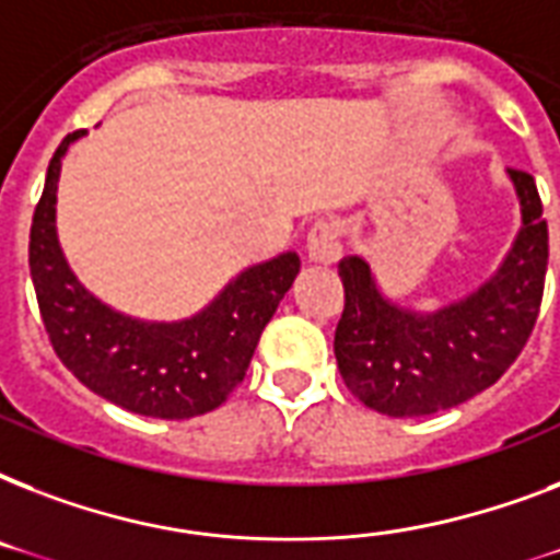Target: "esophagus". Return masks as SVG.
Returning <instances> with one entry per match:
<instances>
[{"instance_id":"1","label":"esophagus","mask_w":560,"mask_h":560,"mask_svg":"<svg viewBox=\"0 0 560 560\" xmlns=\"http://www.w3.org/2000/svg\"><path fill=\"white\" fill-rule=\"evenodd\" d=\"M340 235L328 220H316L305 241V258L314 264H334L340 258Z\"/></svg>"}]
</instances>
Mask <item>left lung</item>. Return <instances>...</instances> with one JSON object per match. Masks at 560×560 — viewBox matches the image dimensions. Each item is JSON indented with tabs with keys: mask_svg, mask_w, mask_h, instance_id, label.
<instances>
[{
	"mask_svg": "<svg viewBox=\"0 0 560 560\" xmlns=\"http://www.w3.org/2000/svg\"><path fill=\"white\" fill-rule=\"evenodd\" d=\"M523 229L494 279L433 314L383 296L360 255L340 261L346 290L334 354L354 398L392 418L433 416L488 389L512 366L538 323L549 232L535 179L509 168Z\"/></svg>",
	"mask_w": 560,
	"mask_h": 560,
	"instance_id": "1",
	"label": "left lung"
}]
</instances>
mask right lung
<instances>
[{
	"label": "right lung",
	"mask_w": 560,
	"mask_h": 560,
	"mask_svg": "<svg viewBox=\"0 0 560 560\" xmlns=\"http://www.w3.org/2000/svg\"><path fill=\"white\" fill-rule=\"evenodd\" d=\"M83 133H69L55 151L31 220V281L51 349L86 389L130 412L171 421L211 412L244 381L264 325L296 279L299 255L249 267L202 314L183 323L118 314L74 279L57 244L60 160Z\"/></svg>",
	"instance_id": "right-lung-1"
}]
</instances>
